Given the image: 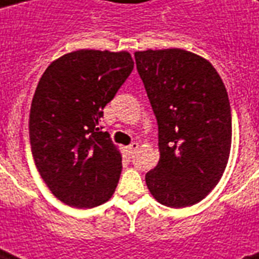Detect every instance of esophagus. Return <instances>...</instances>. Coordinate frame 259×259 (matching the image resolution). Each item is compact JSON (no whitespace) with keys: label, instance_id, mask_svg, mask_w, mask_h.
<instances>
[{"label":"esophagus","instance_id":"1","mask_svg":"<svg viewBox=\"0 0 259 259\" xmlns=\"http://www.w3.org/2000/svg\"><path fill=\"white\" fill-rule=\"evenodd\" d=\"M138 148H140V144H138V142H132V144H130V145L126 148V152H127V154H129V156H133L134 152H136Z\"/></svg>","mask_w":259,"mask_h":259}]
</instances>
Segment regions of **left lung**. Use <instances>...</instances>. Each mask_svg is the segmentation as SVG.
<instances>
[{
  "mask_svg": "<svg viewBox=\"0 0 259 259\" xmlns=\"http://www.w3.org/2000/svg\"><path fill=\"white\" fill-rule=\"evenodd\" d=\"M158 125L160 160L145 181L158 203L201 201L223 176L231 149L225 83L207 59L180 48L134 54Z\"/></svg>",
  "mask_w": 259,
  "mask_h": 259,
  "instance_id": "8db88e82",
  "label": "left lung"
}]
</instances>
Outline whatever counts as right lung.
<instances>
[{"instance_id":"add662e5","label":"right lung","mask_w":259,"mask_h":259,"mask_svg":"<svg viewBox=\"0 0 259 259\" xmlns=\"http://www.w3.org/2000/svg\"><path fill=\"white\" fill-rule=\"evenodd\" d=\"M133 67L126 51L79 50L44 71L30 106V148L40 176L64 204L93 208L113 196L122 156L99 122Z\"/></svg>"}]
</instances>
